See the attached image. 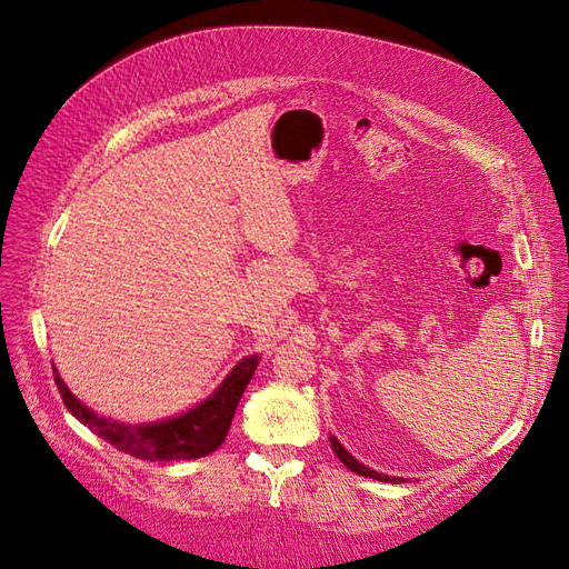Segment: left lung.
Returning a JSON list of instances; mask_svg holds the SVG:
<instances>
[{
    "instance_id": "obj_1",
    "label": "left lung",
    "mask_w": 569,
    "mask_h": 569,
    "mask_svg": "<svg viewBox=\"0 0 569 569\" xmlns=\"http://www.w3.org/2000/svg\"><path fill=\"white\" fill-rule=\"evenodd\" d=\"M330 443H332V451L337 453V458L347 465V468L351 470V472H356V475H363V477H372V479H377V481H403V479H399V477H389V475H380V472H375V470H370V468H366L363 462H358L347 449H343V446L337 441V437H330Z\"/></svg>"
}]
</instances>
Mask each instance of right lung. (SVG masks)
Returning a JSON list of instances; mask_svg holds the SVG:
<instances>
[{
    "label": "right lung",
    "instance_id": "right-lung-1",
    "mask_svg": "<svg viewBox=\"0 0 569 569\" xmlns=\"http://www.w3.org/2000/svg\"><path fill=\"white\" fill-rule=\"evenodd\" d=\"M258 366V356H247L232 368V372L222 380V385L209 396V399L182 412L178 418L149 422V425H126L111 418L97 416L76 396L68 391L59 370L54 368V382L59 387L66 408L88 425L97 437L116 446L118 451L130 453L142 460H192L213 453L226 441L228 429L232 425L239 399L253 377Z\"/></svg>",
    "mask_w": 569,
    "mask_h": 569
}]
</instances>
